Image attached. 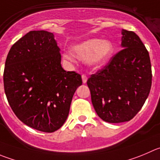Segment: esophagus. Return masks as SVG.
Wrapping results in <instances>:
<instances>
[{
  "label": "esophagus",
  "mask_w": 160,
  "mask_h": 160,
  "mask_svg": "<svg viewBox=\"0 0 160 160\" xmlns=\"http://www.w3.org/2000/svg\"><path fill=\"white\" fill-rule=\"evenodd\" d=\"M82 82L84 83H86V82H87V79H88V78H87V76L86 75H85V74H82Z\"/></svg>",
  "instance_id": "34e87169"
}]
</instances>
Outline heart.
Masks as SVG:
<instances>
[{
	"label": "heart",
	"instance_id": "obj_1",
	"mask_svg": "<svg viewBox=\"0 0 160 160\" xmlns=\"http://www.w3.org/2000/svg\"><path fill=\"white\" fill-rule=\"evenodd\" d=\"M71 49L78 58L82 60L89 59L91 64L97 66L108 61L112 55L113 47L108 40L92 38L74 45ZM63 56L68 60H72L71 56L68 53H65Z\"/></svg>",
	"mask_w": 160,
	"mask_h": 160
}]
</instances>
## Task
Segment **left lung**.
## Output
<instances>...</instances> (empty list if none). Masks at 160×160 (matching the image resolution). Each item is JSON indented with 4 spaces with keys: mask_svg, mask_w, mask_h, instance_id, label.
Listing matches in <instances>:
<instances>
[{
    "mask_svg": "<svg viewBox=\"0 0 160 160\" xmlns=\"http://www.w3.org/2000/svg\"><path fill=\"white\" fill-rule=\"evenodd\" d=\"M122 49L92 74L87 85L96 112L111 123L130 121L138 113L152 86L148 52L133 31H122Z\"/></svg>",
    "mask_w": 160,
    "mask_h": 160,
    "instance_id": "1",
    "label": "left lung"
}]
</instances>
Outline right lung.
<instances>
[{"label":"right lung","mask_w":160,"mask_h":160,"mask_svg":"<svg viewBox=\"0 0 160 160\" xmlns=\"http://www.w3.org/2000/svg\"><path fill=\"white\" fill-rule=\"evenodd\" d=\"M52 33L33 30L9 50L4 71L6 97L24 124L45 133L63 125L81 75L61 66V55Z\"/></svg>","instance_id":"add662e5"}]
</instances>
